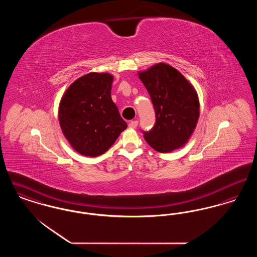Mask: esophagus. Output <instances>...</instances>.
I'll return each mask as SVG.
<instances>
[{
    "label": "esophagus",
    "mask_w": 257,
    "mask_h": 257,
    "mask_svg": "<svg viewBox=\"0 0 257 257\" xmlns=\"http://www.w3.org/2000/svg\"><path fill=\"white\" fill-rule=\"evenodd\" d=\"M138 121H137V120H132V121H130V122H129V125H128V126H129V127H130V128H136V127H137V126H138Z\"/></svg>",
    "instance_id": "34e87169"
}]
</instances>
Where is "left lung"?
<instances>
[{"label":"left lung","instance_id":"obj_1","mask_svg":"<svg viewBox=\"0 0 257 257\" xmlns=\"http://www.w3.org/2000/svg\"><path fill=\"white\" fill-rule=\"evenodd\" d=\"M139 78L150 95L156 121L149 131H143L147 144L161 153L183 147L193 134L199 116L196 89L178 70L158 63Z\"/></svg>","mask_w":257,"mask_h":257}]
</instances>
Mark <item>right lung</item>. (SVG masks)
<instances>
[{"mask_svg": "<svg viewBox=\"0 0 257 257\" xmlns=\"http://www.w3.org/2000/svg\"><path fill=\"white\" fill-rule=\"evenodd\" d=\"M112 80L109 73L86 74L61 98L59 120L62 133L82 155H102L127 128L110 97Z\"/></svg>", "mask_w": 257, "mask_h": 257, "instance_id": "add662e5", "label": "right lung"}]
</instances>
